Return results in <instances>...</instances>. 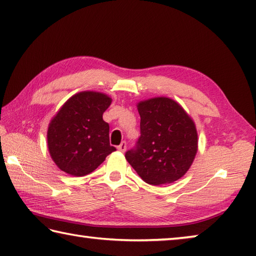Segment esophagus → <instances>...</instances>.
Listing matches in <instances>:
<instances>
[{"mask_svg":"<svg viewBox=\"0 0 256 256\" xmlns=\"http://www.w3.org/2000/svg\"><path fill=\"white\" fill-rule=\"evenodd\" d=\"M116 148H118V150L122 152V153H124V152L126 150H127V142H121V144H120L118 147H116Z\"/></svg>","mask_w":256,"mask_h":256,"instance_id":"1","label":"esophagus"}]
</instances>
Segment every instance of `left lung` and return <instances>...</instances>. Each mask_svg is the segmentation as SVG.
<instances>
[{"instance_id": "left-lung-1", "label": "left lung", "mask_w": 256, "mask_h": 256, "mask_svg": "<svg viewBox=\"0 0 256 256\" xmlns=\"http://www.w3.org/2000/svg\"><path fill=\"white\" fill-rule=\"evenodd\" d=\"M140 137L126 160L152 186L168 184L190 168L198 150L196 124L170 98H153L137 104Z\"/></svg>"}]
</instances>
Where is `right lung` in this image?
<instances>
[{
  "mask_svg": "<svg viewBox=\"0 0 256 256\" xmlns=\"http://www.w3.org/2000/svg\"><path fill=\"white\" fill-rule=\"evenodd\" d=\"M111 98L84 91L67 100L52 119L48 150L62 171L73 176L93 172L116 148L109 142V124L102 116Z\"/></svg>",
  "mask_w": 256,
  "mask_h": 256,
  "instance_id": "1",
  "label": "right lung"
}]
</instances>
